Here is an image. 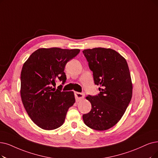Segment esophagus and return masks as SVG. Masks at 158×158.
<instances>
[{"label":"esophagus","instance_id":"1","mask_svg":"<svg viewBox=\"0 0 158 158\" xmlns=\"http://www.w3.org/2000/svg\"><path fill=\"white\" fill-rule=\"evenodd\" d=\"M74 96L76 98V100L77 101H79L81 98L84 97V94L83 93H78V92H75L74 93Z\"/></svg>","mask_w":158,"mask_h":158}]
</instances>
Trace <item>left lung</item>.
Segmentation results:
<instances>
[{
	"instance_id": "obj_1",
	"label": "left lung",
	"mask_w": 158,
	"mask_h": 158,
	"mask_svg": "<svg viewBox=\"0 0 158 158\" xmlns=\"http://www.w3.org/2000/svg\"><path fill=\"white\" fill-rule=\"evenodd\" d=\"M94 84L100 93L86 98L91 104V111L83 115L84 122L95 130H106L121 118L132 97V84L127 61L111 48H94L83 50Z\"/></svg>"
}]
</instances>
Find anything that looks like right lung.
<instances>
[{
  "mask_svg": "<svg viewBox=\"0 0 158 158\" xmlns=\"http://www.w3.org/2000/svg\"><path fill=\"white\" fill-rule=\"evenodd\" d=\"M80 52L79 49L40 48L30 55L21 73V97L33 122L42 129L54 130L64 124L67 112L75 102L73 91H62L60 80L66 81L67 63Z\"/></svg>",
  "mask_w": 158,
  "mask_h": 158,
  "instance_id": "1",
  "label": "right lung"
}]
</instances>
